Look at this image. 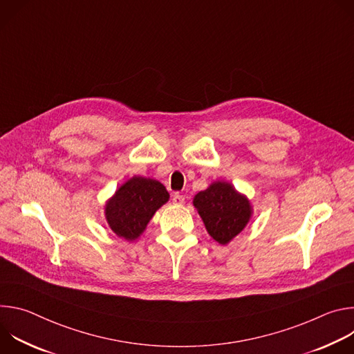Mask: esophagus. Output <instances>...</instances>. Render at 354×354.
<instances>
[{"label":"esophagus","instance_id":"esophagus-1","mask_svg":"<svg viewBox=\"0 0 354 354\" xmlns=\"http://www.w3.org/2000/svg\"><path fill=\"white\" fill-rule=\"evenodd\" d=\"M172 203L176 205V206H182L185 203V196H182L179 193H175L174 197H172Z\"/></svg>","mask_w":354,"mask_h":354}]
</instances>
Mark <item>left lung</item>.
<instances>
[{
  "mask_svg": "<svg viewBox=\"0 0 354 354\" xmlns=\"http://www.w3.org/2000/svg\"><path fill=\"white\" fill-rule=\"evenodd\" d=\"M193 206L209 235L221 245L230 243L248 225L254 209L249 198L230 182L216 180L193 197Z\"/></svg>",
  "mask_w": 354,
  "mask_h": 354,
  "instance_id": "8db88e82",
  "label": "left lung"
}]
</instances>
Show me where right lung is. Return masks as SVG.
<instances>
[{"mask_svg":"<svg viewBox=\"0 0 354 354\" xmlns=\"http://www.w3.org/2000/svg\"><path fill=\"white\" fill-rule=\"evenodd\" d=\"M168 200L169 193L161 182L134 175L106 200L105 218L119 238L134 241Z\"/></svg>","mask_w":354,"mask_h":354,"instance_id":"obj_1","label":"right lung"}]
</instances>
